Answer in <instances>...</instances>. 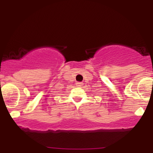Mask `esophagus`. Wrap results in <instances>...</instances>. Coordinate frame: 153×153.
I'll return each mask as SVG.
<instances>
[{
    "instance_id": "1",
    "label": "esophagus",
    "mask_w": 153,
    "mask_h": 153,
    "mask_svg": "<svg viewBox=\"0 0 153 153\" xmlns=\"http://www.w3.org/2000/svg\"><path fill=\"white\" fill-rule=\"evenodd\" d=\"M76 85H77V86H78V87H81V86H82V85H83V83H82V82H78L76 83Z\"/></svg>"
}]
</instances>
